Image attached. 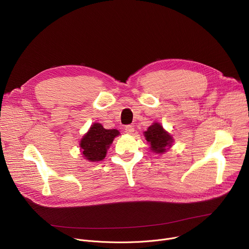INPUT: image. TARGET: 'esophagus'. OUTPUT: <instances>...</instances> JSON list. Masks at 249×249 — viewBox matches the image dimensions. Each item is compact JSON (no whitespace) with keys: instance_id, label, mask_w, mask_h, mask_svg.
Returning a JSON list of instances; mask_svg holds the SVG:
<instances>
[{"instance_id":"obj_1","label":"esophagus","mask_w":249,"mask_h":249,"mask_svg":"<svg viewBox=\"0 0 249 249\" xmlns=\"http://www.w3.org/2000/svg\"><path fill=\"white\" fill-rule=\"evenodd\" d=\"M125 132L127 133V134H133V132H134V127L132 126V125H127L126 127H125Z\"/></svg>"}]
</instances>
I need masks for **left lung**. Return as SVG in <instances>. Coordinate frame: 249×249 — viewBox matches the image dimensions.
I'll return each mask as SVG.
<instances>
[{"instance_id":"obj_1","label":"left lung","mask_w":249,"mask_h":249,"mask_svg":"<svg viewBox=\"0 0 249 249\" xmlns=\"http://www.w3.org/2000/svg\"><path fill=\"white\" fill-rule=\"evenodd\" d=\"M144 136L150 144V150L158 155L168 151L173 144L172 136L165 131L159 122H154L148 130L144 132Z\"/></svg>"}]
</instances>
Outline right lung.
<instances>
[{
	"mask_svg": "<svg viewBox=\"0 0 249 249\" xmlns=\"http://www.w3.org/2000/svg\"><path fill=\"white\" fill-rule=\"evenodd\" d=\"M120 132L116 129H105L99 123H93L80 141V148L85 160L100 161L106 157L115 137Z\"/></svg>",
	"mask_w": 249,
	"mask_h": 249,
	"instance_id": "add662e5",
	"label": "right lung"
}]
</instances>
